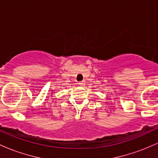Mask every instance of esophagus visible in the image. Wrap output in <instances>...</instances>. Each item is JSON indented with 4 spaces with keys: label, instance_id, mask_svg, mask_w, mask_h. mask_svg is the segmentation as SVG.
Instances as JSON below:
<instances>
[{
    "label": "esophagus",
    "instance_id": "34e87169",
    "mask_svg": "<svg viewBox=\"0 0 158 158\" xmlns=\"http://www.w3.org/2000/svg\"><path fill=\"white\" fill-rule=\"evenodd\" d=\"M78 84H79V85H81V86H82V85H85V81H79Z\"/></svg>",
    "mask_w": 158,
    "mask_h": 158
}]
</instances>
